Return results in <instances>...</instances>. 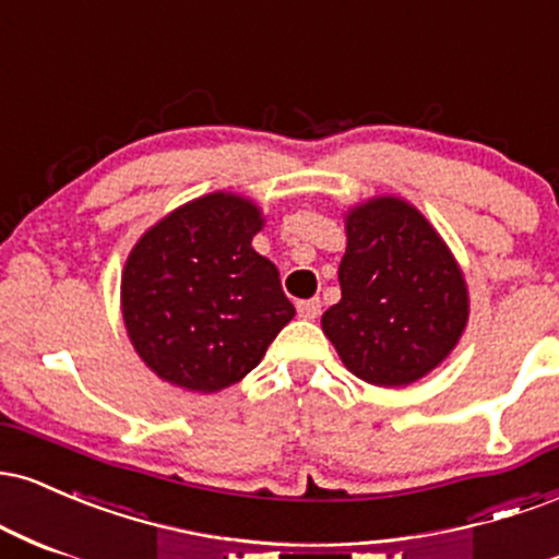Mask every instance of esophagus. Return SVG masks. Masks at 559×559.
Instances as JSON below:
<instances>
[{"label": "esophagus", "instance_id": "34e87169", "mask_svg": "<svg viewBox=\"0 0 559 559\" xmlns=\"http://www.w3.org/2000/svg\"><path fill=\"white\" fill-rule=\"evenodd\" d=\"M301 320H316L320 316V299H305L297 305Z\"/></svg>", "mask_w": 559, "mask_h": 559}]
</instances>
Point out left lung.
<instances>
[{
    "instance_id": "obj_1",
    "label": "left lung",
    "mask_w": 559,
    "mask_h": 559,
    "mask_svg": "<svg viewBox=\"0 0 559 559\" xmlns=\"http://www.w3.org/2000/svg\"><path fill=\"white\" fill-rule=\"evenodd\" d=\"M342 299L323 333L349 373L373 386H407L449 357L467 325V284L431 223L400 197L346 213Z\"/></svg>"
}]
</instances>
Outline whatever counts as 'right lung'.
<instances>
[{"label": "right lung", "instance_id": "obj_1", "mask_svg": "<svg viewBox=\"0 0 559 559\" xmlns=\"http://www.w3.org/2000/svg\"><path fill=\"white\" fill-rule=\"evenodd\" d=\"M262 223L252 199L215 191L173 210L131 249L123 323L163 381L199 394L239 383L294 318L278 267L252 249Z\"/></svg>", "mask_w": 559, "mask_h": 559}]
</instances>
